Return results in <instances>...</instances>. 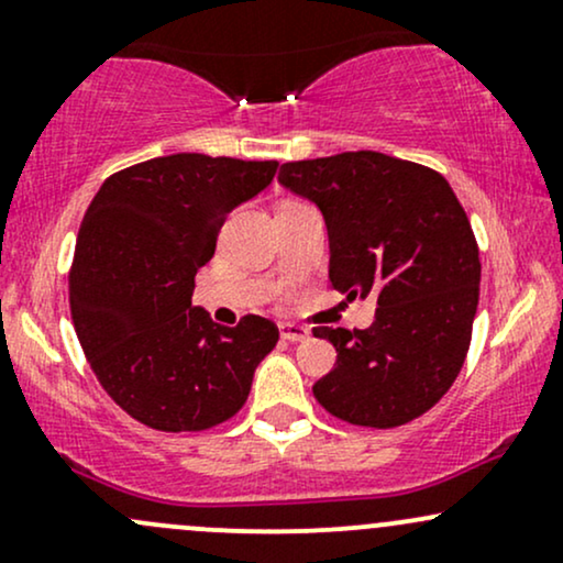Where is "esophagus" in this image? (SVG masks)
Instances as JSON below:
<instances>
[{
	"label": "esophagus",
	"instance_id": "esophagus-1",
	"mask_svg": "<svg viewBox=\"0 0 563 563\" xmlns=\"http://www.w3.org/2000/svg\"><path fill=\"white\" fill-rule=\"evenodd\" d=\"M280 335L286 341H303V339H309V331H307V328H301V325H294V322H283Z\"/></svg>",
	"mask_w": 563,
	"mask_h": 563
}]
</instances>
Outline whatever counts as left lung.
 Masks as SVG:
<instances>
[{
  "instance_id": "left-lung-1",
  "label": "left lung",
  "mask_w": 563,
  "mask_h": 563,
  "mask_svg": "<svg viewBox=\"0 0 563 563\" xmlns=\"http://www.w3.org/2000/svg\"><path fill=\"white\" fill-rule=\"evenodd\" d=\"M277 179L322 211L333 288L378 303L365 331L314 328L335 346L314 399L354 426L410 423L448 394L471 344L482 264L461 200L439 172L376 151L290 161Z\"/></svg>"
}]
</instances>
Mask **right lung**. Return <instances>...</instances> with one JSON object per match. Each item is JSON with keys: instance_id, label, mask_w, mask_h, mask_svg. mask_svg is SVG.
<instances>
[{"instance_id": "right-lung-1", "label": "right lung", "mask_w": 563, "mask_h": 563, "mask_svg": "<svg viewBox=\"0 0 563 563\" xmlns=\"http://www.w3.org/2000/svg\"><path fill=\"white\" fill-rule=\"evenodd\" d=\"M277 161L174 153L102 183L81 219L68 275L76 335L108 397L158 431H203L249 399L275 322L217 325L192 307L232 209L273 183Z\"/></svg>"}]
</instances>
